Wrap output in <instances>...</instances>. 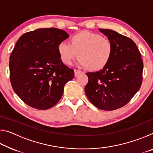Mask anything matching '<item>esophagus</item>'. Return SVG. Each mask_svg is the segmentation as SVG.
Returning a JSON list of instances; mask_svg holds the SVG:
<instances>
[{
	"instance_id": "34e87169",
	"label": "esophagus",
	"mask_w": 153,
	"mask_h": 153,
	"mask_svg": "<svg viewBox=\"0 0 153 153\" xmlns=\"http://www.w3.org/2000/svg\"><path fill=\"white\" fill-rule=\"evenodd\" d=\"M81 73H82L81 71L77 70V69H74V75H75V76H78V75L80 74Z\"/></svg>"
}]
</instances>
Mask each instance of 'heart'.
<instances>
[{
	"label": "heart",
	"mask_w": 153,
	"mask_h": 153,
	"mask_svg": "<svg viewBox=\"0 0 153 153\" xmlns=\"http://www.w3.org/2000/svg\"><path fill=\"white\" fill-rule=\"evenodd\" d=\"M57 50L61 61L67 65L78 56L80 65L98 71L109 63L113 54V45L108 38L99 33L82 31L71 36L69 44L59 43Z\"/></svg>",
	"instance_id": "1"
}]
</instances>
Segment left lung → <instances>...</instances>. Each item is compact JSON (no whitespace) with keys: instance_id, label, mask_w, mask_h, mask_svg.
I'll list each match as a JSON object with an SVG mask.
<instances>
[{"instance_id":"8db88e82","label":"left lung","mask_w":153,"mask_h":153,"mask_svg":"<svg viewBox=\"0 0 153 153\" xmlns=\"http://www.w3.org/2000/svg\"><path fill=\"white\" fill-rule=\"evenodd\" d=\"M113 45V54L102 70L88 72L85 87L88 98L96 107L113 111L125 106L138 91L142 82L143 61L136 45L115 31L99 29Z\"/></svg>"}]
</instances>
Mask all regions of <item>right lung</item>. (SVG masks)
<instances>
[{"mask_svg": "<svg viewBox=\"0 0 153 153\" xmlns=\"http://www.w3.org/2000/svg\"><path fill=\"white\" fill-rule=\"evenodd\" d=\"M69 35L57 28H40L25 33L10 56V81L25 104L46 110L55 106L64 86L74 77V69L61 61L59 44Z\"/></svg>", "mask_w": 153, "mask_h": 153, "instance_id": "obj_1", "label": "right lung"}]
</instances>
